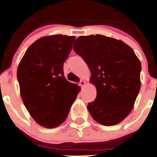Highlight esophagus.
<instances>
[{"label": "esophagus", "instance_id": "obj_1", "mask_svg": "<svg viewBox=\"0 0 157 157\" xmlns=\"http://www.w3.org/2000/svg\"><path fill=\"white\" fill-rule=\"evenodd\" d=\"M79 84H80V86H84L85 85H86V82H85L84 80H81L80 81V83H79Z\"/></svg>", "mask_w": 157, "mask_h": 157}]
</instances>
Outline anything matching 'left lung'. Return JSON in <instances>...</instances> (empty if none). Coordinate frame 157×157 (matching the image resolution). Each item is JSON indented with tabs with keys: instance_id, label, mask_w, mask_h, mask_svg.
I'll return each instance as SVG.
<instances>
[{
	"instance_id": "left-lung-1",
	"label": "left lung",
	"mask_w": 157,
	"mask_h": 157,
	"mask_svg": "<svg viewBox=\"0 0 157 157\" xmlns=\"http://www.w3.org/2000/svg\"><path fill=\"white\" fill-rule=\"evenodd\" d=\"M74 50L91 72L97 98L87 109L94 120L104 126L124 121L134 106L140 90L141 63L130 46L100 34L80 36Z\"/></svg>"
}]
</instances>
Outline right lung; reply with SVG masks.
I'll use <instances>...</instances> for the list:
<instances>
[{
  "label": "right lung",
  "instance_id": "1",
  "mask_svg": "<svg viewBox=\"0 0 157 157\" xmlns=\"http://www.w3.org/2000/svg\"><path fill=\"white\" fill-rule=\"evenodd\" d=\"M75 36L56 34L39 38L26 51L17 71L20 93L30 115L39 125L63 124L80 92L63 76V63Z\"/></svg>",
  "mask_w": 157,
  "mask_h": 157
}]
</instances>
